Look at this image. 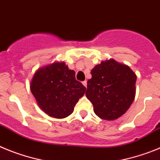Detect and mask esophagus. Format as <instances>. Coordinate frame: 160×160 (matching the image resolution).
I'll use <instances>...</instances> for the list:
<instances>
[{
    "instance_id": "34e87169",
    "label": "esophagus",
    "mask_w": 160,
    "mask_h": 160,
    "mask_svg": "<svg viewBox=\"0 0 160 160\" xmlns=\"http://www.w3.org/2000/svg\"><path fill=\"white\" fill-rule=\"evenodd\" d=\"M82 84H83V86H84L85 87H87V81L82 82Z\"/></svg>"
}]
</instances>
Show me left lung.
<instances>
[{"instance_id":"1","label":"left lung","mask_w":160,"mask_h":160,"mask_svg":"<svg viewBox=\"0 0 160 160\" xmlns=\"http://www.w3.org/2000/svg\"><path fill=\"white\" fill-rule=\"evenodd\" d=\"M86 96L100 118L118 119L135 99L137 76L131 68L113 58L102 61L91 70Z\"/></svg>"}]
</instances>
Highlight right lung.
Listing matches in <instances>:
<instances>
[{"label":"right lung","instance_id":"1","mask_svg":"<svg viewBox=\"0 0 160 160\" xmlns=\"http://www.w3.org/2000/svg\"><path fill=\"white\" fill-rule=\"evenodd\" d=\"M38 107L52 118H64L73 113L86 87L75 79L74 70L64 62H54L38 68L30 82Z\"/></svg>","mask_w":160,"mask_h":160}]
</instances>
